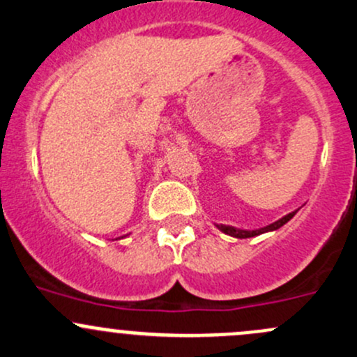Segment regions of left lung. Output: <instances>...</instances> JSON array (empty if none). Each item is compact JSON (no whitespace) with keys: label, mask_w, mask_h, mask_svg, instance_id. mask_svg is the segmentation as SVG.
<instances>
[{"label":"left lung","mask_w":357,"mask_h":357,"mask_svg":"<svg viewBox=\"0 0 357 357\" xmlns=\"http://www.w3.org/2000/svg\"><path fill=\"white\" fill-rule=\"evenodd\" d=\"M296 212H298V210L287 213V215H284L282 219L275 220L273 224H268V226L260 227V229H253V231H251V229H238V227H232V226H224V224H215V227L219 229V231H222L224 234L232 236V238H239V239L255 238V236H260V234H265V232H272V231H277V229H280L284 224H287L289 220L296 215Z\"/></svg>","instance_id":"left-lung-1"}]
</instances>
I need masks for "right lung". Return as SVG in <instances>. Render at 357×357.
Instances as JSON below:
<instances>
[{"instance_id":"1","label":"right lung","mask_w":357,"mask_h":357,"mask_svg":"<svg viewBox=\"0 0 357 357\" xmlns=\"http://www.w3.org/2000/svg\"><path fill=\"white\" fill-rule=\"evenodd\" d=\"M118 239H119V238H118Z\"/></svg>"}]
</instances>
